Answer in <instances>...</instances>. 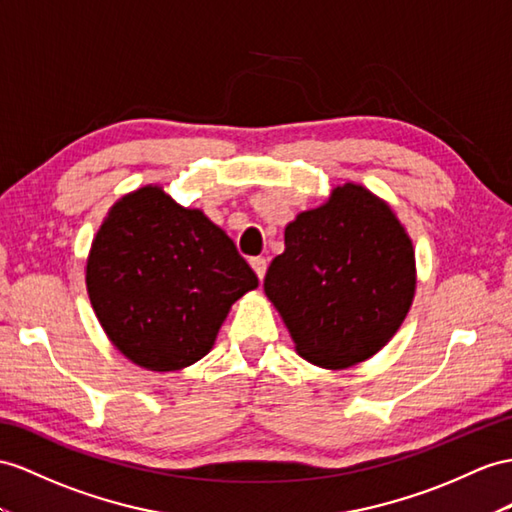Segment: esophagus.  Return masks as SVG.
<instances>
[{
    "mask_svg": "<svg viewBox=\"0 0 512 512\" xmlns=\"http://www.w3.org/2000/svg\"><path fill=\"white\" fill-rule=\"evenodd\" d=\"M251 268L255 270V274L259 277V281L266 277V268H268V261L264 257H253L251 259Z\"/></svg>",
    "mask_w": 512,
    "mask_h": 512,
    "instance_id": "obj_1",
    "label": "esophagus"
}]
</instances>
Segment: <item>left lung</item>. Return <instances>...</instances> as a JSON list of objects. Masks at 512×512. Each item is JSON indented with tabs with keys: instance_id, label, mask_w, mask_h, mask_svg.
Returning a JSON list of instances; mask_svg holds the SVG:
<instances>
[{
	"instance_id": "1",
	"label": "left lung",
	"mask_w": 512,
	"mask_h": 512,
	"mask_svg": "<svg viewBox=\"0 0 512 512\" xmlns=\"http://www.w3.org/2000/svg\"><path fill=\"white\" fill-rule=\"evenodd\" d=\"M264 290L296 352L326 370L376 355L396 335L415 294V251L391 207L359 183L285 227Z\"/></svg>"
}]
</instances>
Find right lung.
<instances>
[{"mask_svg":"<svg viewBox=\"0 0 512 512\" xmlns=\"http://www.w3.org/2000/svg\"><path fill=\"white\" fill-rule=\"evenodd\" d=\"M259 285L233 240L160 186L116 201L86 261V287L110 342L153 372L203 359L235 300Z\"/></svg>","mask_w":512,"mask_h":512,"instance_id":"right-lung-1","label":"right lung"}]
</instances>
